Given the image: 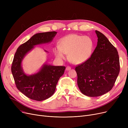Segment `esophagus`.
Masks as SVG:
<instances>
[{
	"mask_svg": "<svg viewBox=\"0 0 128 128\" xmlns=\"http://www.w3.org/2000/svg\"><path fill=\"white\" fill-rule=\"evenodd\" d=\"M71 69V68H70V66H67L66 67V70H70Z\"/></svg>",
	"mask_w": 128,
	"mask_h": 128,
	"instance_id": "1",
	"label": "esophagus"
}]
</instances>
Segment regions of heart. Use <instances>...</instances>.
Returning a JSON list of instances; mask_svg holds the SVG:
<instances>
[{
    "instance_id": "1",
    "label": "heart",
    "mask_w": 128,
    "mask_h": 128,
    "mask_svg": "<svg viewBox=\"0 0 128 128\" xmlns=\"http://www.w3.org/2000/svg\"><path fill=\"white\" fill-rule=\"evenodd\" d=\"M93 46V40L90 37L71 34L60 40V46H55L53 52L59 60L65 59L66 54L70 62L79 64L90 58Z\"/></svg>"
}]
</instances>
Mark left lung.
I'll return each mask as SVG.
<instances>
[{
  "label": "left lung",
  "mask_w": 128,
  "mask_h": 128,
  "mask_svg": "<svg viewBox=\"0 0 128 128\" xmlns=\"http://www.w3.org/2000/svg\"><path fill=\"white\" fill-rule=\"evenodd\" d=\"M97 46L89 59L76 67L77 84L84 94L96 97L109 92L120 71L116 48L99 31L96 30Z\"/></svg>",
  "instance_id": "obj_1"
}]
</instances>
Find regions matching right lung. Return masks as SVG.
I'll return each mask as SVG.
<instances>
[{"instance_id": "add662e5", "label": "right lung", "mask_w": 128, "mask_h": 128, "mask_svg": "<svg viewBox=\"0 0 128 128\" xmlns=\"http://www.w3.org/2000/svg\"><path fill=\"white\" fill-rule=\"evenodd\" d=\"M56 34V32L37 33L20 46L15 53L11 72L16 86L32 100L42 101L51 97L55 92L60 78L63 75L65 67L45 64L37 73L27 75L23 70L22 62L35 46L51 42Z\"/></svg>"}]
</instances>
